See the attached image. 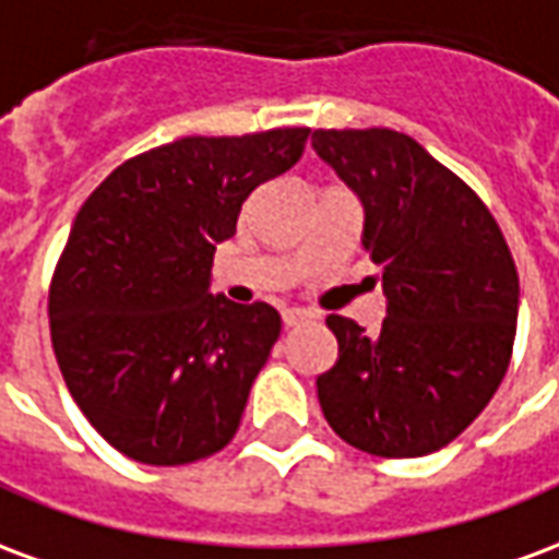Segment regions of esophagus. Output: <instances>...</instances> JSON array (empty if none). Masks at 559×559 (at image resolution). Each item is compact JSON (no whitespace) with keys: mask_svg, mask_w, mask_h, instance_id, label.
I'll return each mask as SVG.
<instances>
[{"mask_svg":"<svg viewBox=\"0 0 559 559\" xmlns=\"http://www.w3.org/2000/svg\"><path fill=\"white\" fill-rule=\"evenodd\" d=\"M281 317H284V326L287 329L302 326V323H308V320H314V314H311V311H305V308H284Z\"/></svg>","mask_w":559,"mask_h":559,"instance_id":"esophagus-1","label":"esophagus"}]
</instances>
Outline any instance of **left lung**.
Listing matches in <instances>:
<instances>
[{"label": "left lung", "instance_id": "8db88e82", "mask_svg": "<svg viewBox=\"0 0 559 559\" xmlns=\"http://www.w3.org/2000/svg\"><path fill=\"white\" fill-rule=\"evenodd\" d=\"M311 146L365 212L380 332L329 314L338 362L317 377L332 431L368 455H431L476 419L515 344L518 272L479 197L392 128L314 131Z\"/></svg>", "mask_w": 559, "mask_h": 559}]
</instances>
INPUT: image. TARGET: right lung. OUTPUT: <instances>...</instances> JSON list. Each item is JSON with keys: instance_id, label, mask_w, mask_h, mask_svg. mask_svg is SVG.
I'll list each match as a JSON object with an SVG mask.
<instances>
[{"instance_id": "right-lung-1", "label": "right lung", "mask_w": 559, "mask_h": 559, "mask_svg": "<svg viewBox=\"0 0 559 559\" xmlns=\"http://www.w3.org/2000/svg\"><path fill=\"white\" fill-rule=\"evenodd\" d=\"M305 140L308 128L173 140L116 167L78 212L50 338L71 399L122 455L176 467L233 440L281 314L209 293L212 257Z\"/></svg>"}]
</instances>
